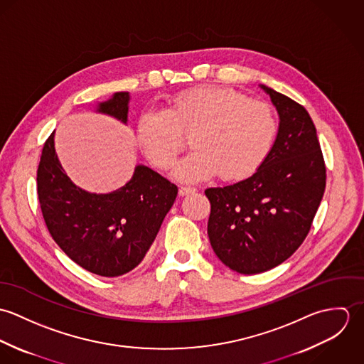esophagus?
Masks as SVG:
<instances>
[{
    "label": "esophagus",
    "instance_id": "1",
    "mask_svg": "<svg viewBox=\"0 0 364 364\" xmlns=\"http://www.w3.org/2000/svg\"><path fill=\"white\" fill-rule=\"evenodd\" d=\"M195 192H196L195 188H189V186H181L179 188V196H188V195H192Z\"/></svg>",
    "mask_w": 364,
    "mask_h": 364
}]
</instances>
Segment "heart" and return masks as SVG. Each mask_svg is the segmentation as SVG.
I'll return each mask as SVG.
<instances>
[{
  "instance_id": "obj_1",
  "label": "heart",
  "mask_w": 364,
  "mask_h": 364,
  "mask_svg": "<svg viewBox=\"0 0 364 364\" xmlns=\"http://www.w3.org/2000/svg\"><path fill=\"white\" fill-rule=\"evenodd\" d=\"M279 133L274 109L224 87H199L173 97L164 112H144L137 139L147 158L169 169L186 147L193 151L175 169L186 182L220 179L235 182L254 175L270 156Z\"/></svg>"
}]
</instances>
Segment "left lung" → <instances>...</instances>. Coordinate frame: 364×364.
<instances>
[{"mask_svg": "<svg viewBox=\"0 0 364 364\" xmlns=\"http://www.w3.org/2000/svg\"><path fill=\"white\" fill-rule=\"evenodd\" d=\"M260 87L280 117L270 156L250 178L205 191L211 248L225 266L244 274L266 272L299 250L326 183L323 156L306 107Z\"/></svg>", "mask_w": 364, "mask_h": 364, "instance_id": "obj_1", "label": "left lung"}]
</instances>
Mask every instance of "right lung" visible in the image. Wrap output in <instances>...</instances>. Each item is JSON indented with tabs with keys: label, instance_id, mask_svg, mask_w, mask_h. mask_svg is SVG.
Wrapping results in <instances>:
<instances>
[{
	"label": "right lung",
	"instance_id": "1",
	"mask_svg": "<svg viewBox=\"0 0 364 364\" xmlns=\"http://www.w3.org/2000/svg\"><path fill=\"white\" fill-rule=\"evenodd\" d=\"M129 92H116L98 112L127 122ZM38 198L46 227L64 254L85 270L116 277L133 270L150 250L178 188L144 165L120 189L97 195L75 186L54 150V132L38 166Z\"/></svg>",
	"mask_w": 364,
	"mask_h": 364
}]
</instances>
